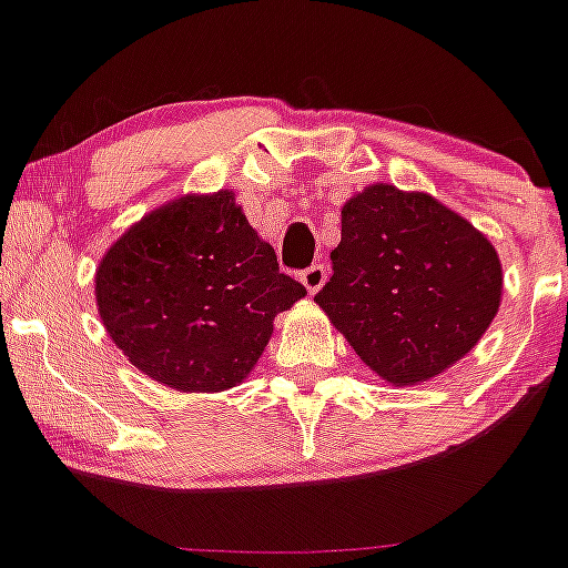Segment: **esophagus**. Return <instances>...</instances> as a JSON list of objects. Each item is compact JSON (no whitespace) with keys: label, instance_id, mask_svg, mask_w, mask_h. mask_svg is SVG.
Masks as SVG:
<instances>
[{"label":"esophagus","instance_id":"obj_1","mask_svg":"<svg viewBox=\"0 0 568 568\" xmlns=\"http://www.w3.org/2000/svg\"><path fill=\"white\" fill-rule=\"evenodd\" d=\"M300 280H302V285L311 291V294H318V291L324 288V283H326V266H324V263H316V266L305 268V272L300 274Z\"/></svg>","mask_w":568,"mask_h":568}]
</instances>
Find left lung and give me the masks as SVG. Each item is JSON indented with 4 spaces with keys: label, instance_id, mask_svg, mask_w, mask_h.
<instances>
[{
    "label": "left lung",
    "instance_id": "1",
    "mask_svg": "<svg viewBox=\"0 0 568 568\" xmlns=\"http://www.w3.org/2000/svg\"><path fill=\"white\" fill-rule=\"evenodd\" d=\"M316 305L379 379L412 387L467 357L503 300L495 244L428 192L371 183L341 209Z\"/></svg>",
    "mask_w": 568,
    "mask_h": 568
}]
</instances>
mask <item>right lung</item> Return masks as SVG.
Wrapping results in <instances>:
<instances>
[{
    "label": "right lung",
    "mask_w": 568,
    "mask_h": 568,
    "mask_svg": "<svg viewBox=\"0 0 568 568\" xmlns=\"http://www.w3.org/2000/svg\"><path fill=\"white\" fill-rule=\"evenodd\" d=\"M305 294L280 272L231 189L148 211L95 268L106 335L136 371L181 393L242 385L274 316Z\"/></svg>",
    "instance_id": "right-lung-1"
}]
</instances>
